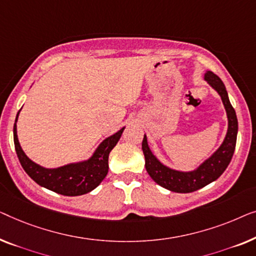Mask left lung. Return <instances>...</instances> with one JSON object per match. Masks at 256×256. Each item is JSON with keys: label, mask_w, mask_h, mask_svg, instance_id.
<instances>
[{"label": "left lung", "mask_w": 256, "mask_h": 256, "mask_svg": "<svg viewBox=\"0 0 256 256\" xmlns=\"http://www.w3.org/2000/svg\"><path fill=\"white\" fill-rule=\"evenodd\" d=\"M204 78L220 95L228 120V128L224 142L208 160H205L198 168L192 172L174 170V169L166 167L153 156L148 144H147L146 136H144L142 139V146L144 156H145V167L147 172L158 184L174 192H192L208 186V183L216 181L231 162L236 150L238 120L236 110L233 109L228 100L225 84L217 75L210 70L205 73Z\"/></svg>", "instance_id": "1"}]
</instances>
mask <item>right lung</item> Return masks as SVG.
Here are the masks:
<instances>
[{"mask_svg": "<svg viewBox=\"0 0 256 256\" xmlns=\"http://www.w3.org/2000/svg\"><path fill=\"white\" fill-rule=\"evenodd\" d=\"M18 114H17L15 125H14L15 150L22 167L34 182L46 189L60 194V195L80 196L90 192L103 181L109 170V164H108L109 154L111 150L116 146L118 140L120 139L125 128H120L117 133L103 140L89 160L48 169L31 161L22 150L18 138H17L16 128Z\"/></svg>", "mask_w": 256, "mask_h": 256, "instance_id": "right-lung-1", "label": "right lung"}]
</instances>
